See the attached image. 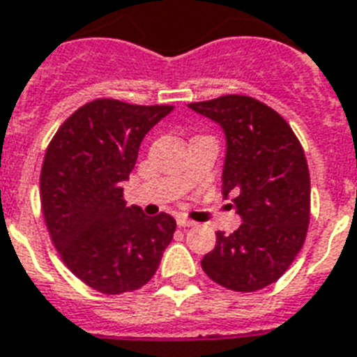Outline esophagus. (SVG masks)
Instances as JSON below:
<instances>
[{"instance_id":"1","label":"esophagus","mask_w":357,"mask_h":357,"mask_svg":"<svg viewBox=\"0 0 357 357\" xmlns=\"http://www.w3.org/2000/svg\"><path fill=\"white\" fill-rule=\"evenodd\" d=\"M178 226L179 228H195L196 222L195 220H189V218H185V217H178Z\"/></svg>"}]
</instances>
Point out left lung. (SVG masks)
<instances>
[{"mask_svg":"<svg viewBox=\"0 0 357 357\" xmlns=\"http://www.w3.org/2000/svg\"><path fill=\"white\" fill-rule=\"evenodd\" d=\"M189 107L222 128V195L243 220L234 234L217 231L202 268L226 289L259 291L287 271L305 241L311 190L304 150L289 123L254 98L231 94Z\"/></svg>","mask_w":357,"mask_h":357,"instance_id":"left-lung-1","label":"left lung"}]
</instances>
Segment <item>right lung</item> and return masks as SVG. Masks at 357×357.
<instances>
[{
	"label": "right lung",
	"instance_id": "obj_1",
	"mask_svg": "<svg viewBox=\"0 0 357 357\" xmlns=\"http://www.w3.org/2000/svg\"><path fill=\"white\" fill-rule=\"evenodd\" d=\"M172 111L94 100L47 146L40 174L47 231L70 271L103 294L129 293L150 282L174 237L170 215L146 217L122 198L140 142Z\"/></svg>",
	"mask_w": 357,
	"mask_h": 357
}]
</instances>
